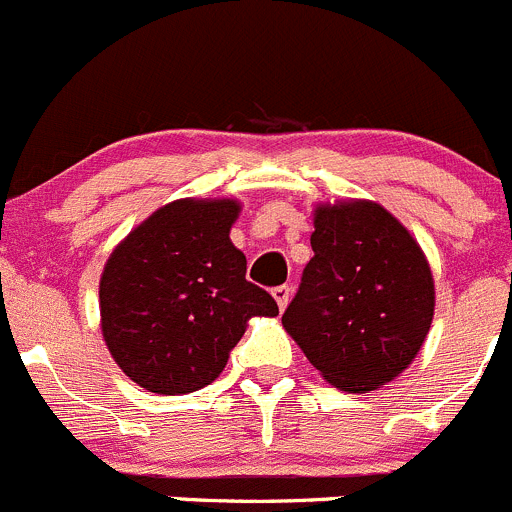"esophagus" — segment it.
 I'll list each match as a JSON object with an SVG mask.
<instances>
[{
	"label": "esophagus",
	"mask_w": 512,
	"mask_h": 512,
	"mask_svg": "<svg viewBox=\"0 0 512 512\" xmlns=\"http://www.w3.org/2000/svg\"><path fill=\"white\" fill-rule=\"evenodd\" d=\"M271 293H273V298H276L278 308H281V311H283V308L288 306V298H291V288H288V286H276Z\"/></svg>",
	"instance_id": "1"
}]
</instances>
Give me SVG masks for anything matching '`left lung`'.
I'll return each instance as SVG.
<instances>
[{
    "mask_svg": "<svg viewBox=\"0 0 512 512\" xmlns=\"http://www.w3.org/2000/svg\"><path fill=\"white\" fill-rule=\"evenodd\" d=\"M311 246L283 328L331 386L376 391L411 366L430 331L428 258L391 211L368 199L316 204Z\"/></svg>",
    "mask_w": 512,
    "mask_h": 512,
    "instance_id": "1",
    "label": "left lung"
}]
</instances>
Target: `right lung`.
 Instances as JSON below:
<instances>
[{
  "label": "right lung",
  "mask_w": 512,
  "mask_h": 512,
  "mask_svg": "<svg viewBox=\"0 0 512 512\" xmlns=\"http://www.w3.org/2000/svg\"><path fill=\"white\" fill-rule=\"evenodd\" d=\"M236 199H176L116 244L99 281L101 336L144 391L181 396L219 378L254 316H278L231 244Z\"/></svg>",
  "instance_id": "add662e5"
}]
</instances>
